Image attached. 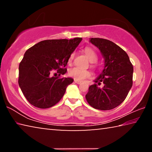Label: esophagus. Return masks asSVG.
<instances>
[{"instance_id": "34e87169", "label": "esophagus", "mask_w": 152, "mask_h": 152, "mask_svg": "<svg viewBox=\"0 0 152 152\" xmlns=\"http://www.w3.org/2000/svg\"><path fill=\"white\" fill-rule=\"evenodd\" d=\"M74 82H75V83L78 84H81V82H80L78 80H74Z\"/></svg>"}]
</instances>
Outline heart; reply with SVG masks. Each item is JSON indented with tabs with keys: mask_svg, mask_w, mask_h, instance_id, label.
I'll use <instances>...</instances> for the list:
<instances>
[{
	"mask_svg": "<svg viewBox=\"0 0 152 152\" xmlns=\"http://www.w3.org/2000/svg\"><path fill=\"white\" fill-rule=\"evenodd\" d=\"M84 53H85L87 58H88L89 61H91V63L96 62L97 60V55L96 53L94 52L93 50H92V49L90 48H86L84 49ZM74 55H75L74 53H72L70 56H69L68 60L69 64H71L72 62V60L74 58ZM68 74L70 75V76L72 77L73 78L78 81L84 80V79L89 78L91 75V74L89 71L82 70V69L79 68L78 67H74L72 68H70L68 71Z\"/></svg>",
	"mask_w": 152,
	"mask_h": 152,
	"instance_id": "heart-1",
	"label": "heart"
}]
</instances>
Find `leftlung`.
I'll return each mask as SVG.
<instances>
[{"label": "left lung", "mask_w": 152, "mask_h": 152, "mask_svg": "<svg viewBox=\"0 0 152 152\" xmlns=\"http://www.w3.org/2000/svg\"><path fill=\"white\" fill-rule=\"evenodd\" d=\"M90 42L101 51L104 68L89 86L86 99L94 109L107 110L114 109L124 101L133 84V68L127 53L109 40L90 38ZM104 84L102 88L97 86Z\"/></svg>", "instance_id": "8db88e82"}]
</instances>
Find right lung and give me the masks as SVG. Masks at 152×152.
I'll return each mask as SVG.
<instances>
[{
	"label": "right lung",
	"instance_id": "1",
	"mask_svg": "<svg viewBox=\"0 0 152 152\" xmlns=\"http://www.w3.org/2000/svg\"><path fill=\"white\" fill-rule=\"evenodd\" d=\"M82 38L42 41L25 53L19 67V85L25 97L33 106L48 109L60 101L74 79L60 78L65 74L69 56ZM56 70L58 77H51Z\"/></svg>",
	"mask_w": 152,
	"mask_h": 152
}]
</instances>
